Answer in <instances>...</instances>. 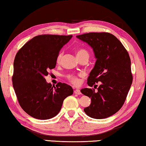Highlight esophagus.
<instances>
[{
    "instance_id": "obj_1",
    "label": "esophagus",
    "mask_w": 146,
    "mask_h": 146,
    "mask_svg": "<svg viewBox=\"0 0 146 146\" xmlns=\"http://www.w3.org/2000/svg\"><path fill=\"white\" fill-rule=\"evenodd\" d=\"M74 93H75V94H78V95L81 94V92H80L79 89H76V90H75V91H74Z\"/></svg>"
}]
</instances>
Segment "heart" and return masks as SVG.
I'll return each instance as SVG.
<instances>
[{
    "label": "heart",
    "instance_id": "heart-1",
    "mask_svg": "<svg viewBox=\"0 0 146 146\" xmlns=\"http://www.w3.org/2000/svg\"><path fill=\"white\" fill-rule=\"evenodd\" d=\"M76 55H77V57H80V56H84V55H87L88 56V53L86 50L84 49H79L77 50V52H76ZM63 56V53L62 52H60V53L58 54V58H57V62H60L61 60H62ZM67 79H68L69 81L72 82L74 84H77L79 83V79H78V77L76 75H68L67 76Z\"/></svg>",
    "mask_w": 146,
    "mask_h": 146
}]
</instances>
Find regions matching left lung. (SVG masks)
<instances>
[{
  "mask_svg": "<svg viewBox=\"0 0 146 146\" xmlns=\"http://www.w3.org/2000/svg\"><path fill=\"white\" fill-rule=\"evenodd\" d=\"M77 38L92 48L96 60L87 84L92 87L101 82L98 91L88 88L80 90L82 94L91 98L90 106L84 111L91 118H107L121 108L131 86L129 53L120 40L109 33H89Z\"/></svg>",
  "mask_w": 146,
  "mask_h": 146,
  "instance_id": "8db88e82",
  "label": "left lung"
}]
</instances>
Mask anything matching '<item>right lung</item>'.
Returning <instances> with one entry per match:
<instances>
[{"mask_svg": "<svg viewBox=\"0 0 146 146\" xmlns=\"http://www.w3.org/2000/svg\"><path fill=\"white\" fill-rule=\"evenodd\" d=\"M72 35H42L31 39L17 52L14 62L12 84L21 108L37 119L58 114L64 99L73 94L68 84L48 83L45 77L54 69L60 50Z\"/></svg>", "mask_w": 146, "mask_h": 146, "instance_id": "1", "label": "right lung"}]
</instances>
